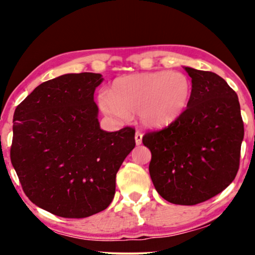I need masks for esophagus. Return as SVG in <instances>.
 <instances>
[{"instance_id": "esophagus-1", "label": "esophagus", "mask_w": 255, "mask_h": 255, "mask_svg": "<svg viewBox=\"0 0 255 255\" xmlns=\"http://www.w3.org/2000/svg\"><path fill=\"white\" fill-rule=\"evenodd\" d=\"M134 139H135V144L137 145H140L141 144V140H142V133L140 131H137L134 134Z\"/></svg>"}]
</instances>
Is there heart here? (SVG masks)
Instances as JSON below:
<instances>
[{
    "mask_svg": "<svg viewBox=\"0 0 255 255\" xmlns=\"http://www.w3.org/2000/svg\"><path fill=\"white\" fill-rule=\"evenodd\" d=\"M191 81L181 72H146L121 76L109 95L100 94L99 106L108 116L128 120L138 114L146 128H161L175 121L188 106Z\"/></svg>",
    "mask_w": 255,
    "mask_h": 255,
    "instance_id": "1",
    "label": "heart"
}]
</instances>
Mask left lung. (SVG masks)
<instances>
[{
	"mask_svg": "<svg viewBox=\"0 0 255 255\" xmlns=\"http://www.w3.org/2000/svg\"><path fill=\"white\" fill-rule=\"evenodd\" d=\"M191 95L183 113L161 130L146 132L149 175L160 196L195 205L222 193L239 169L244 122L235 90L212 72L184 67Z\"/></svg>",
	"mask_w": 255,
	"mask_h": 255,
	"instance_id": "8db88e82",
	"label": "left lung"
}]
</instances>
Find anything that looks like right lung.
Wrapping results in <instances>:
<instances>
[{
  "label": "right lung",
  "mask_w": 255,
  "mask_h": 255,
  "mask_svg": "<svg viewBox=\"0 0 255 255\" xmlns=\"http://www.w3.org/2000/svg\"><path fill=\"white\" fill-rule=\"evenodd\" d=\"M96 73L65 74L37 87L13 115L10 159L24 193L65 218H85L109 207L116 174L135 146V130H101Z\"/></svg>",
  "instance_id": "1"
}]
</instances>
